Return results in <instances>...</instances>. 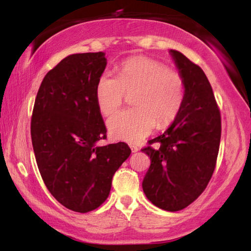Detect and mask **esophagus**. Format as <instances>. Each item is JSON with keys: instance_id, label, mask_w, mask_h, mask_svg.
Returning a JSON list of instances; mask_svg holds the SVG:
<instances>
[{"instance_id": "obj_1", "label": "esophagus", "mask_w": 251, "mask_h": 251, "mask_svg": "<svg viewBox=\"0 0 251 251\" xmlns=\"http://www.w3.org/2000/svg\"><path fill=\"white\" fill-rule=\"evenodd\" d=\"M130 149H131V152L132 153H136V152H138V147H137L136 145H133V144H130Z\"/></svg>"}]
</instances>
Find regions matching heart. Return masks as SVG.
Listing matches in <instances>:
<instances>
[{"mask_svg": "<svg viewBox=\"0 0 251 251\" xmlns=\"http://www.w3.org/2000/svg\"><path fill=\"white\" fill-rule=\"evenodd\" d=\"M186 85L179 72L147 57L123 61L118 75L99 76L96 83V102L102 115L114 113L131 96L135 108L115 113L107 122L113 138L135 143L152 129L169 126L183 108Z\"/></svg>", "mask_w": 251, "mask_h": 251, "instance_id": "b5f03b06", "label": "heart"}]
</instances>
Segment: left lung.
Masks as SVG:
<instances>
[{
  "label": "left lung",
  "mask_w": 251,
  "mask_h": 251,
  "mask_svg": "<svg viewBox=\"0 0 251 251\" xmlns=\"http://www.w3.org/2000/svg\"><path fill=\"white\" fill-rule=\"evenodd\" d=\"M186 85L183 108L169 128L149 140L151 159L143 190L167 211L186 208L205 190L217 162L221 112L204 72L179 51L170 50Z\"/></svg>",
  "instance_id": "obj_1"
}]
</instances>
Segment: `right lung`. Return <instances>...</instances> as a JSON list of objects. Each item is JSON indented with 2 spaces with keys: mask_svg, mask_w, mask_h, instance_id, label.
<instances>
[{
  "mask_svg": "<svg viewBox=\"0 0 251 251\" xmlns=\"http://www.w3.org/2000/svg\"><path fill=\"white\" fill-rule=\"evenodd\" d=\"M106 64L104 52L64 58L44 76L30 121L44 184L59 203L82 214L104 203L115 171L131 153L122 142L97 145L107 131L95 96Z\"/></svg>",
  "mask_w": 251,
  "mask_h": 251,
  "instance_id": "obj_1",
  "label": "right lung"
}]
</instances>
